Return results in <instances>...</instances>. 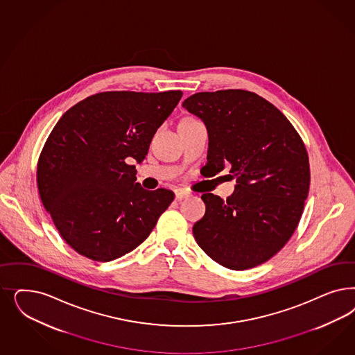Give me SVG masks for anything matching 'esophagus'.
I'll return each instance as SVG.
<instances>
[{"label": "esophagus", "instance_id": "34e87169", "mask_svg": "<svg viewBox=\"0 0 355 355\" xmlns=\"http://www.w3.org/2000/svg\"><path fill=\"white\" fill-rule=\"evenodd\" d=\"M189 196H191V193H189L188 191H184V189H178V191L175 192V198H176L178 201H182V200L189 197Z\"/></svg>", "mask_w": 355, "mask_h": 355}]
</instances>
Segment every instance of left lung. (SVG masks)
<instances>
[{
    "label": "left lung",
    "instance_id": "obj_1",
    "mask_svg": "<svg viewBox=\"0 0 355 355\" xmlns=\"http://www.w3.org/2000/svg\"><path fill=\"white\" fill-rule=\"evenodd\" d=\"M183 107L207 129L201 172L214 176L229 167L236 179L226 201L201 196L206 211L193 226L197 244L232 270L268 261L294 234L309 196V154L302 138L285 114L254 92H197Z\"/></svg>",
    "mask_w": 355,
    "mask_h": 355
}]
</instances>
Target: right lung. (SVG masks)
Masks as SVG:
<instances>
[{"label": "right lung", "instance_id": "1", "mask_svg": "<svg viewBox=\"0 0 355 355\" xmlns=\"http://www.w3.org/2000/svg\"><path fill=\"white\" fill-rule=\"evenodd\" d=\"M183 92H105L69 108L37 162L42 202L62 239L94 261L133 251L155 227L175 195L136 183L135 162Z\"/></svg>", "mask_w": 355, "mask_h": 355}]
</instances>
